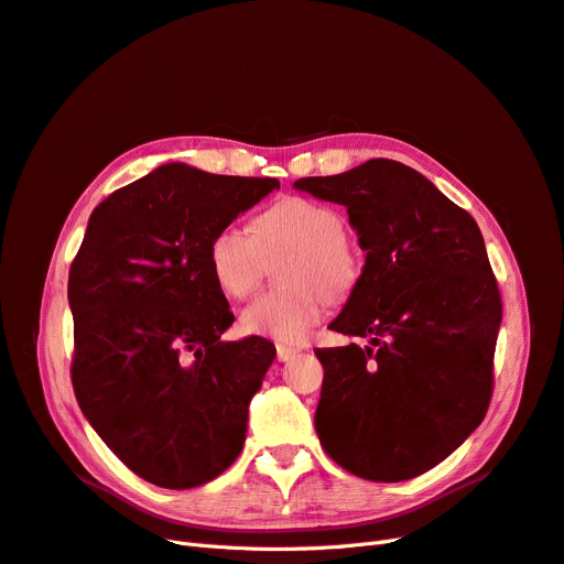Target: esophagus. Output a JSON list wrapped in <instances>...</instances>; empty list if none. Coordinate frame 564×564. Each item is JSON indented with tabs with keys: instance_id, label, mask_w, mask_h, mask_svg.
I'll list each match as a JSON object with an SVG mask.
<instances>
[{
	"instance_id": "obj_1",
	"label": "esophagus",
	"mask_w": 564,
	"mask_h": 564,
	"mask_svg": "<svg viewBox=\"0 0 564 564\" xmlns=\"http://www.w3.org/2000/svg\"><path fill=\"white\" fill-rule=\"evenodd\" d=\"M299 351H301L299 347H291V345H278V360H282V364H284V360H291V358H294Z\"/></svg>"
}]
</instances>
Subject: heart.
I'll list each match as a JSON object with an SVG mask.
<instances>
[{"label":"heart","instance_id":"heart-1","mask_svg":"<svg viewBox=\"0 0 564 564\" xmlns=\"http://www.w3.org/2000/svg\"><path fill=\"white\" fill-rule=\"evenodd\" d=\"M280 250L294 252L282 265L289 286L257 296L240 312V326L252 335L299 343L319 324L328 299L351 294L364 263L345 238L340 213L319 200L286 196L265 208L252 229L227 224L210 238V273L224 294L245 299L257 289L265 257Z\"/></svg>","mask_w":564,"mask_h":564}]
</instances>
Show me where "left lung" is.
<instances>
[{
	"label": "left lung",
	"mask_w": 564,
	"mask_h": 564,
	"mask_svg": "<svg viewBox=\"0 0 564 564\" xmlns=\"http://www.w3.org/2000/svg\"><path fill=\"white\" fill-rule=\"evenodd\" d=\"M347 208L366 265L330 330L370 345L317 349L314 414L324 452L368 481H404L442 463L484 421L502 299L477 221L393 160L301 177Z\"/></svg>",
	"instance_id": "left-lung-1"
}]
</instances>
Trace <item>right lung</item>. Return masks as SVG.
<instances>
[{
  "mask_svg": "<svg viewBox=\"0 0 564 564\" xmlns=\"http://www.w3.org/2000/svg\"><path fill=\"white\" fill-rule=\"evenodd\" d=\"M273 189L275 177L166 164L87 221L69 270L74 393L110 452L154 486H204L240 454L275 345L221 340L234 312L208 245Z\"/></svg>",
  "mask_w": 564,
  "mask_h": 564,
  "instance_id": "obj_1",
  "label": "right lung"
}]
</instances>
